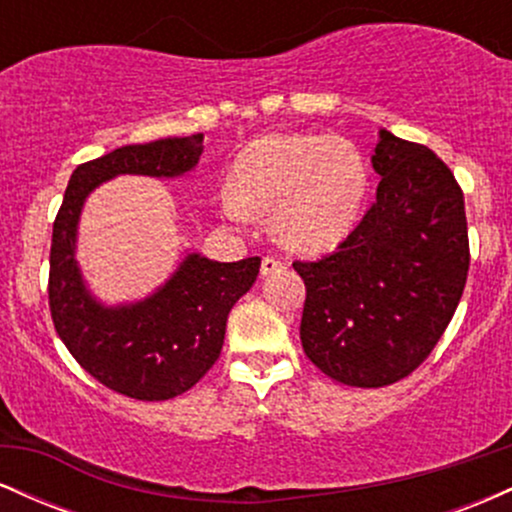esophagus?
I'll return each instance as SVG.
<instances>
[{"label": "esophagus", "mask_w": 512, "mask_h": 512, "mask_svg": "<svg viewBox=\"0 0 512 512\" xmlns=\"http://www.w3.org/2000/svg\"><path fill=\"white\" fill-rule=\"evenodd\" d=\"M281 269H284V264H281L279 260H274V257H264L262 267H260V274L262 276H272L276 272H281Z\"/></svg>", "instance_id": "34e87169"}]
</instances>
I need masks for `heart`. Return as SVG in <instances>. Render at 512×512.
Returning a JSON list of instances; mask_svg holds the SVG:
<instances>
[{
  "mask_svg": "<svg viewBox=\"0 0 512 512\" xmlns=\"http://www.w3.org/2000/svg\"><path fill=\"white\" fill-rule=\"evenodd\" d=\"M366 195V158L349 139L267 134L238 154L231 187L219 192V211L236 226L272 214L281 248L315 255L349 236Z\"/></svg>",
  "mask_w": 512,
  "mask_h": 512,
  "instance_id": "heart-1",
  "label": "heart"
}]
</instances>
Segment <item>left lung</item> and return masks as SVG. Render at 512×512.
I'll return each instance as SVG.
<instances>
[{"label":"left lung","mask_w":512,"mask_h":512,"mask_svg":"<svg viewBox=\"0 0 512 512\" xmlns=\"http://www.w3.org/2000/svg\"><path fill=\"white\" fill-rule=\"evenodd\" d=\"M378 195L339 248L293 262L305 281L301 342L337 383L383 387L419 368L455 315L469 269L455 175L426 146L378 132Z\"/></svg>","instance_id":"1"}]
</instances>
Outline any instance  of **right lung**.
<instances>
[{
    "label": "right lung",
    "mask_w": 512,
    "mask_h": 512,
    "mask_svg": "<svg viewBox=\"0 0 512 512\" xmlns=\"http://www.w3.org/2000/svg\"><path fill=\"white\" fill-rule=\"evenodd\" d=\"M204 134L132 144L72 173L52 226L50 310L55 330L79 366L132 399L163 402L190 390L221 354L226 320L255 284L260 257L216 262L185 250L178 267L149 296L103 303L76 260L88 195L117 175L173 180L197 168Z\"/></svg>",
    "instance_id": "obj_1"
}]
</instances>
